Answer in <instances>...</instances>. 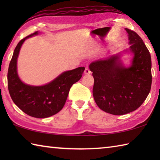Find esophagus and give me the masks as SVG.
<instances>
[{"instance_id": "34e87169", "label": "esophagus", "mask_w": 160, "mask_h": 160, "mask_svg": "<svg viewBox=\"0 0 160 160\" xmlns=\"http://www.w3.org/2000/svg\"><path fill=\"white\" fill-rule=\"evenodd\" d=\"M84 73H85V74H90V73H91V71L90 70V69H89L88 66H85V71H84Z\"/></svg>"}]
</instances>
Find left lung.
Here are the masks:
<instances>
[{
  "label": "left lung",
  "mask_w": 160,
  "mask_h": 160,
  "mask_svg": "<svg viewBox=\"0 0 160 160\" xmlns=\"http://www.w3.org/2000/svg\"><path fill=\"white\" fill-rule=\"evenodd\" d=\"M130 51L133 53L132 65L123 66L118 56L91 63L94 78L93 97L100 109L113 115H123L141 106L152 85L151 56L142 39L126 28Z\"/></svg>",
  "instance_id": "left-lung-1"
}]
</instances>
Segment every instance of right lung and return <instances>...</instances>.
<instances>
[{
	"label": "right lung",
	"mask_w": 160,
	"mask_h": 160,
	"mask_svg": "<svg viewBox=\"0 0 160 160\" xmlns=\"http://www.w3.org/2000/svg\"><path fill=\"white\" fill-rule=\"evenodd\" d=\"M38 34L35 32L20 40L15 47L8 71V87L13 102L27 114L35 118H47L63 109L70 89L79 80L85 68L66 71L51 82L43 86L23 83L17 72V60L20 48L28 38Z\"/></svg>",
	"instance_id": "right-lung-1"
}]
</instances>
